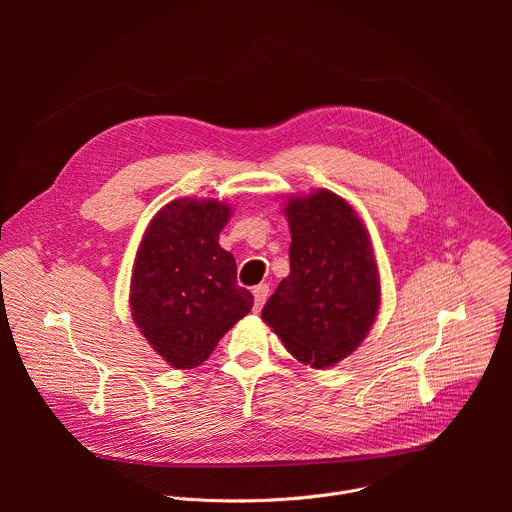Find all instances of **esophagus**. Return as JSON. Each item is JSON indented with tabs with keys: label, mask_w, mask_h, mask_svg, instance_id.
<instances>
[{
	"label": "esophagus",
	"mask_w": 512,
	"mask_h": 512,
	"mask_svg": "<svg viewBox=\"0 0 512 512\" xmlns=\"http://www.w3.org/2000/svg\"><path fill=\"white\" fill-rule=\"evenodd\" d=\"M253 296H255V312H261L267 296H269V285L267 283H261L253 289Z\"/></svg>",
	"instance_id": "1"
}]
</instances>
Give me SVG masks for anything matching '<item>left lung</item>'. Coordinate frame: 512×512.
I'll list each match as a JSON object with an SVG mask.
<instances>
[{
	"label": "left lung",
	"instance_id": "8db88e82",
	"mask_svg": "<svg viewBox=\"0 0 512 512\" xmlns=\"http://www.w3.org/2000/svg\"><path fill=\"white\" fill-rule=\"evenodd\" d=\"M289 275L261 318L289 354L314 369L346 358L369 334L379 302V271L356 210L330 190L285 202Z\"/></svg>",
	"mask_w": 512,
	"mask_h": 512
}]
</instances>
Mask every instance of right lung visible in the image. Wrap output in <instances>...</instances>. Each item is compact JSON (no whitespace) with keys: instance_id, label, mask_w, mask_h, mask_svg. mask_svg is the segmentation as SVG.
<instances>
[{"instance_id":"obj_1","label":"right lung","mask_w":512,"mask_h":512,"mask_svg":"<svg viewBox=\"0 0 512 512\" xmlns=\"http://www.w3.org/2000/svg\"><path fill=\"white\" fill-rule=\"evenodd\" d=\"M231 206L218 200L168 202L145 231L131 275V316L174 369L202 364L253 308L237 285V261L218 245Z\"/></svg>"}]
</instances>
